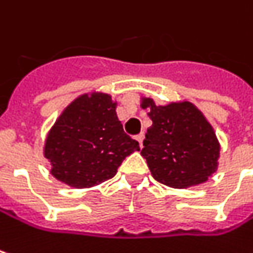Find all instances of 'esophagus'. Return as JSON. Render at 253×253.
Returning a JSON list of instances; mask_svg holds the SVG:
<instances>
[{"instance_id": "obj_1", "label": "esophagus", "mask_w": 253, "mask_h": 253, "mask_svg": "<svg viewBox=\"0 0 253 253\" xmlns=\"http://www.w3.org/2000/svg\"><path fill=\"white\" fill-rule=\"evenodd\" d=\"M135 139H136V141H138V142H139V147L142 148V141H144V134H142V132H141V134H138V135L135 136Z\"/></svg>"}]
</instances>
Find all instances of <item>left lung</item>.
Wrapping results in <instances>:
<instances>
[{
	"label": "left lung",
	"mask_w": 253,
	"mask_h": 253,
	"mask_svg": "<svg viewBox=\"0 0 253 253\" xmlns=\"http://www.w3.org/2000/svg\"><path fill=\"white\" fill-rule=\"evenodd\" d=\"M141 106L153 121L141 155L154 178L172 189L206 183L217 170L220 144L203 112L189 100L155 105L142 96Z\"/></svg>",
	"instance_id": "left-lung-1"
}]
</instances>
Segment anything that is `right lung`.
Segmentation results:
<instances>
[{
  "instance_id": "1",
  "label": "right lung",
  "mask_w": 253,
  "mask_h": 253,
  "mask_svg": "<svg viewBox=\"0 0 253 253\" xmlns=\"http://www.w3.org/2000/svg\"><path fill=\"white\" fill-rule=\"evenodd\" d=\"M117 105L108 93L90 92L64 108L43 150L53 177L75 189H90L112 178L122 161L139 151L138 141L124 132Z\"/></svg>"
}]
</instances>
